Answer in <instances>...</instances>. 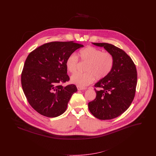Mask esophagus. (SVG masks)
Masks as SVG:
<instances>
[{"mask_svg":"<svg viewBox=\"0 0 156 156\" xmlns=\"http://www.w3.org/2000/svg\"><path fill=\"white\" fill-rule=\"evenodd\" d=\"M76 88H77L78 90H85V89H87L85 87H80V86H78V85L76 86Z\"/></svg>","mask_w":156,"mask_h":156,"instance_id":"34e87169","label":"esophagus"}]
</instances>
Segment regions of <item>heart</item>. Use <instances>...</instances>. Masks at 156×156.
Listing matches in <instances>:
<instances>
[{
	"mask_svg": "<svg viewBox=\"0 0 156 156\" xmlns=\"http://www.w3.org/2000/svg\"><path fill=\"white\" fill-rule=\"evenodd\" d=\"M79 55L82 61L87 62L85 73H78L71 76V81L80 87L87 86L95 80L105 78L111 73L114 64L113 57L111 53L94 47H87L81 50ZM68 71L74 74L76 72L79 61L75 54H71L66 60Z\"/></svg>",
	"mask_w": 156,
	"mask_h": 156,
	"instance_id": "b5f03b06",
	"label": "heart"
}]
</instances>
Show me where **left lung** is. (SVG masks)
I'll list each match as a JSON object with an SVG mask.
<instances>
[{
    "label": "left lung",
    "instance_id": "1",
    "mask_svg": "<svg viewBox=\"0 0 156 156\" xmlns=\"http://www.w3.org/2000/svg\"><path fill=\"white\" fill-rule=\"evenodd\" d=\"M104 48L113 57L111 73L94 85L97 96L88 103L90 113L98 119L110 120L126 111L133 100L137 81L136 66L122 49L113 45L93 43Z\"/></svg>",
    "mask_w": 156,
    "mask_h": 156
}]
</instances>
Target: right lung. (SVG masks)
<instances>
[{"mask_svg":"<svg viewBox=\"0 0 156 156\" xmlns=\"http://www.w3.org/2000/svg\"><path fill=\"white\" fill-rule=\"evenodd\" d=\"M83 45L74 41L45 43L30 52L21 75L24 94L31 106L40 114L55 118L66 111L73 94L77 91L69 81L66 60Z\"/></svg>","mask_w":156,"mask_h":156,"instance_id":"right-lung-1","label":"right lung"}]
</instances>
